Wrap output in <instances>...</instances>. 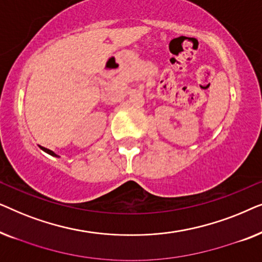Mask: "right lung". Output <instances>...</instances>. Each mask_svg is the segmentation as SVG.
<instances>
[{
    "label": "right lung",
    "mask_w": 262,
    "mask_h": 262,
    "mask_svg": "<svg viewBox=\"0 0 262 262\" xmlns=\"http://www.w3.org/2000/svg\"><path fill=\"white\" fill-rule=\"evenodd\" d=\"M40 149L42 150V151H45V152H48L49 155H51V156H55V157H59L58 155H57V154H55L52 151V150H50V149H46V148H44V146H40Z\"/></svg>",
    "instance_id": "1"
}]
</instances>
